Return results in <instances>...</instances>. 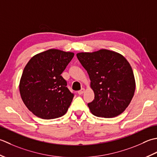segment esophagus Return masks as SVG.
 <instances>
[{
  "mask_svg": "<svg viewBox=\"0 0 157 157\" xmlns=\"http://www.w3.org/2000/svg\"><path fill=\"white\" fill-rule=\"evenodd\" d=\"M85 92V89L84 88H82L81 90H79L78 91V94H79V95H82L83 93Z\"/></svg>",
  "mask_w": 157,
  "mask_h": 157,
  "instance_id": "1",
  "label": "esophagus"
}]
</instances>
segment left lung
Instances as JSON below:
<instances>
[{
	"label": "left lung",
	"mask_w": 157,
	"mask_h": 157,
	"mask_svg": "<svg viewBox=\"0 0 157 157\" xmlns=\"http://www.w3.org/2000/svg\"><path fill=\"white\" fill-rule=\"evenodd\" d=\"M89 75L94 100L88 104L91 113L98 117L113 118L123 113L130 104L136 89L132 66L121 55L100 49L76 54Z\"/></svg>",
	"instance_id": "left-lung-1"
}]
</instances>
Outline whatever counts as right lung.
Wrapping results in <instances>:
<instances>
[{"label":"right lung","instance_id":"right-lung-1","mask_svg":"<svg viewBox=\"0 0 157 157\" xmlns=\"http://www.w3.org/2000/svg\"><path fill=\"white\" fill-rule=\"evenodd\" d=\"M74 55L52 49L35 55L25 65L19 85L20 92L25 106L35 116L53 119L68 111L74 94L61 75Z\"/></svg>","mask_w":157,"mask_h":157}]
</instances>
